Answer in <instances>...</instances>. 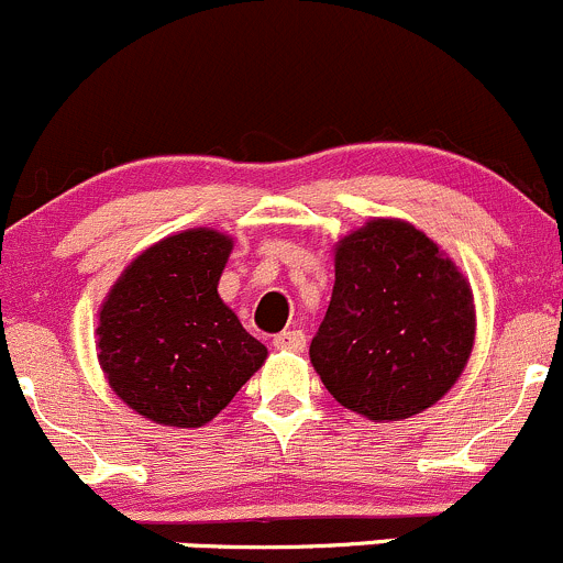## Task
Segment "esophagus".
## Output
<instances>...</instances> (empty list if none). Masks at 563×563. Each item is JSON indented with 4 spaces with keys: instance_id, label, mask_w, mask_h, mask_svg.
I'll return each mask as SVG.
<instances>
[{
    "instance_id": "1",
    "label": "esophagus",
    "mask_w": 563,
    "mask_h": 563,
    "mask_svg": "<svg viewBox=\"0 0 563 563\" xmlns=\"http://www.w3.org/2000/svg\"><path fill=\"white\" fill-rule=\"evenodd\" d=\"M274 346L282 352H303L306 350V333L303 330H284L274 339Z\"/></svg>"
}]
</instances>
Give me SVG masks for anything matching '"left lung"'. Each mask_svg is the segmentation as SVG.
Returning <instances> with one entry per match:
<instances>
[{
  "label": "left lung",
  "instance_id": "left-lung-1",
  "mask_svg": "<svg viewBox=\"0 0 563 563\" xmlns=\"http://www.w3.org/2000/svg\"><path fill=\"white\" fill-rule=\"evenodd\" d=\"M335 282L311 339V366L341 407L374 422L407 420L466 368L474 295L437 241L404 219H368L333 249Z\"/></svg>",
  "mask_w": 563,
  "mask_h": 563
}]
</instances>
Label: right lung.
<instances>
[{"label": "right lung", "instance_id": "add662e5", "mask_svg": "<svg viewBox=\"0 0 563 563\" xmlns=\"http://www.w3.org/2000/svg\"><path fill=\"white\" fill-rule=\"evenodd\" d=\"M233 239L181 230L137 254L102 300L97 361L110 390L146 420L211 422L268 357L219 298Z\"/></svg>", "mask_w": 563, "mask_h": 563}]
</instances>
